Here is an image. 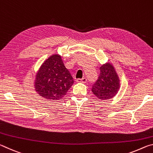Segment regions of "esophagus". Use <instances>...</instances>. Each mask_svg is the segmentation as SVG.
<instances>
[{
	"label": "esophagus",
	"instance_id": "34e87169",
	"mask_svg": "<svg viewBox=\"0 0 153 153\" xmlns=\"http://www.w3.org/2000/svg\"><path fill=\"white\" fill-rule=\"evenodd\" d=\"M76 81L77 82H79V83H86V81H87V79H86V77H83V78H82V79H77Z\"/></svg>",
	"mask_w": 153,
	"mask_h": 153
}]
</instances>
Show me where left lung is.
Returning <instances> with one entry per match:
<instances>
[{"instance_id":"1","label":"left lung","mask_w":153,"mask_h":153,"mask_svg":"<svg viewBox=\"0 0 153 153\" xmlns=\"http://www.w3.org/2000/svg\"><path fill=\"white\" fill-rule=\"evenodd\" d=\"M120 89V78L113 65L107 62L100 67L98 79L92 92L98 99L106 100L115 97Z\"/></svg>"}]
</instances>
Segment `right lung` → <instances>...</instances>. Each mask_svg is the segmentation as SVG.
Instances as JSON below:
<instances>
[{"label": "right lung", "mask_w": 153, "mask_h": 153, "mask_svg": "<svg viewBox=\"0 0 153 153\" xmlns=\"http://www.w3.org/2000/svg\"><path fill=\"white\" fill-rule=\"evenodd\" d=\"M74 83V79L59 54L43 62L35 76L33 86L40 97L49 100L61 99Z\"/></svg>", "instance_id": "add662e5"}]
</instances>
